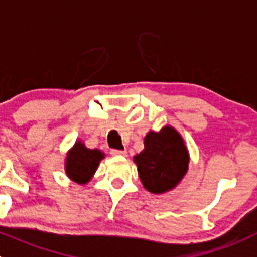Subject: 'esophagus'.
<instances>
[{"instance_id": "esophagus-1", "label": "esophagus", "mask_w": 257, "mask_h": 257, "mask_svg": "<svg viewBox=\"0 0 257 257\" xmlns=\"http://www.w3.org/2000/svg\"><path fill=\"white\" fill-rule=\"evenodd\" d=\"M110 154L112 156H126V151H123V150H111Z\"/></svg>"}]
</instances>
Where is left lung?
Returning <instances> with one entry per match:
<instances>
[{
	"label": "left lung",
	"mask_w": 257,
	"mask_h": 257,
	"mask_svg": "<svg viewBox=\"0 0 257 257\" xmlns=\"http://www.w3.org/2000/svg\"><path fill=\"white\" fill-rule=\"evenodd\" d=\"M143 187L160 195L178 186L188 170L189 154L184 141L173 126L149 132L145 150L133 157Z\"/></svg>",
	"instance_id": "8db88e82"
}]
</instances>
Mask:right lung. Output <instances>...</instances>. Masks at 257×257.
Instances as JSON below:
<instances>
[{"mask_svg":"<svg viewBox=\"0 0 257 257\" xmlns=\"http://www.w3.org/2000/svg\"><path fill=\"white\" fill-rule=\"evenodd\" d=\"M103 157L105 154L100 150H89L84 143L77 141L66 155V175L78 184L88 183Z\"/></svg>","mask_w":257,"mask_h":257,"instance_id":"add662e5","label":"right lung"}]
</instances>
